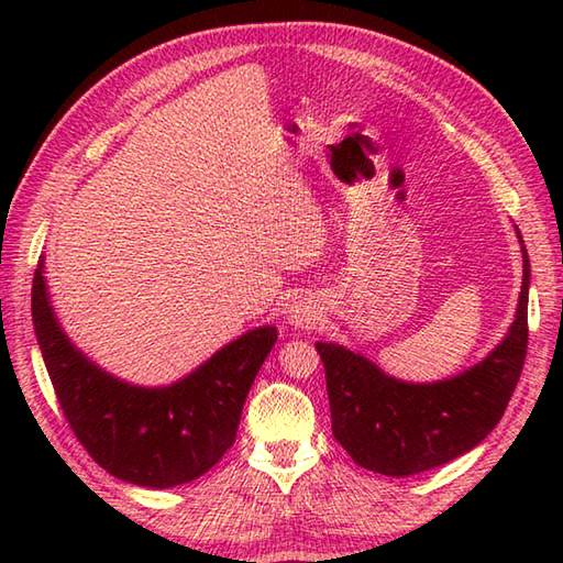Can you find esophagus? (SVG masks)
<instances>
[{"instance_id":"34e87169","label":"esophagus","mask_w":563,"mask_h":563,"mask_svg":"<svg viewBox=\"0 0 563 563\" xmlns=\"http://www.w3.org/2000/svg\"><path fill=\"white\" fill-rule=\"evenodd\" d=\"M319 319L321 309L314 300H309V297H300V300L292 302V307L288 309V321L295 329H312L319 324Z\"/></svg>"}]
</instances>
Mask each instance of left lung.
<instances>
[{"mask_svg":"<svg viewBox=\"0 0 563 563\" xmlns=\"http://www.w3.org/2000/svg\"><path fill=\"white\" fill-rule=\"evenodd\" d=\"M516 234L522 251L516 321L476 365L445 379L406 382L341 343H314L327 373L333 438L355 464L411 476L470 452L496 428L528 353L530 258L518 227Z\"/></svg>","mask_w":563,"mask_h":563,"instance_id":"obj_1","label":"left lung"}]
</instances>
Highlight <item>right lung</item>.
<instances>
[{
    "label": "right lung",
    "mask_w": 563,
    "mask_h": 563,
    "mask_svg": "<svg viewBox=\"0 0 563 563\" xmlns=\"http://www.w3.org/2000/svg\"><path fill=\"white\" fill-rule=\"evenodd\" d=\"M31 314L43 363L77 440L115 479L172 488L220 462L236 438L246 394L278 341L266 324L236 336L181 379L133 385L79 351L53 309L45 258L33 275Z\"/></svg>",
    "instance_id": "1"
}]
</instances>
